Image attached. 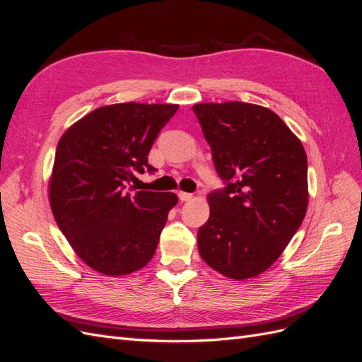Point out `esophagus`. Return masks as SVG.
<instances>
[{"instance_id":"1","label":"esophagus","mask_w":362,"mask_h":362,"mask_svg":"<svg viewBox=\"0 0 362 362\" xmlns=\"http://www.w3.org/2000/svg\"><path fill=\"white\" fill-rule=\"evenodd\" d=\"M178 198H180V201H190V199H193V194L192 193H185V192H178Z\"/></svg>"}]
</instances>
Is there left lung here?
Segmentation results:
<instances>
[{
	"label": "left lung",
	"mask_w": 362,
	"mask_h": 362,
	"mask_svg": "<svg viewBox=\"0 0 362 362\" xmlns=\"http://www.w3.org/2000/svg\"><path fill=\"white\" fill-rule=\"evenodd\" d=\"M214 168L226 185L208 194L198 231L202 259L229 279L266 272L290 243L308 208V164L300 140L266 107L194 104Z\"/></svg>",
	"instance_id": "1"
}]
</instances>
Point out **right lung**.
<instances>
[{
  "mask_svg": "<svg viewBox=\"0 0 362 362\" xmlns=\"http://www.w3.org/2000/svg\"><path fill=\"white\" fill-rule=\"evenodd\" d=\"M178 107L104 105L59 140L48 185L51 210L75 254L103 275H128L156 254L177 194L125 187L134 170L154 172L151 146Z\"/></svg>",
  "mask_w": 362,
  "mask_h": 362,
  "instance_id": "right-lung-1",
  "label": "right lung"
}]
</instances>
